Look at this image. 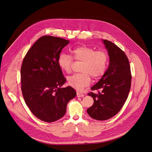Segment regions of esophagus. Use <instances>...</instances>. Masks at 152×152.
Returning <instances> with one entry per match:
<instances>
[{
  "mask_svg": "<svg viewBox=\"0 0 152 152\" xmlns=\"http://www.w3.org/2000/svg\"><path fill=\"white\" fill-rule=\"evenodd\" d=\"M84 95L83 94H82V93H81V92H77V96L78 97H83Z\"/></svg>",
  "mask_w": 152,
  "mask_h": 152,
  "instance_id": "1",
  "label": "esophagus"
}]
</instances>
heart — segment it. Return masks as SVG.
I'll list each match as a JSON object with an SVG mask.
<instances>
[{
	"instance_id": "1",
	"label": "heart",
	"mask_w": 152,
	"mask_h": 152,
	"mask_svg": "<svg viewBox=\"0 0 152 152\" xmlns=\"http://www.w3.org/2000/svg\"><path fill=\"white\" fill-rule=\"evenodd\" d=\"M73 58L82 61L81 73H76L68 77V84L75 89L81 90L89 85L92 77L98 79L104 75L108 64V56L103 50L96 51L92 47L81 45L73 48L72 51ZM71 55L61 53L58 59L60 68L65 72L69 73L72 70L73 60Z\"/></svg>"
}]
</instances>
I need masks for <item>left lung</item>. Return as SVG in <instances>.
<instances>
[{
  "label": "left lung",
  "instance_id": "obj_1",
  "mask_svg": "<svg viewBox=\"0 0 152 152\" xmlns=\"http://www.w3.org/2000/svg\"><path fill=\"white\" fill-rule=\"evenodd\" d=\"M109 56L108 68L100 81L91 89L98 94L88 93L94 100L87 110L92 118L103 121L117 115L125 104L130 91L132 81L129 60L116 44L103 40Z\"/></svg>",
  "mask_w": 152,
  "mask_h": 152
}]
</instances>
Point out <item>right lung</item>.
Listing matches in <instances>:
<instances>
[{"label": "right lung", "mask_w": 152, "mask_h": 152, "mask_svg": "<svg viewBox=\"0 0 152 152\" xmlns=\"http://www.w3.org/2000/svg\"><path fill=\"white\" fill-rule=\"evenodd\" d=\"M69 42L58 37L42 36L22 62L20 82L24 101L34 116L47 123L63 117L68 102L76 94L71 87L61 88L66 79L58 59Z\"/></svg>", "instance_id": "right-lung-1"}]
</instances>
